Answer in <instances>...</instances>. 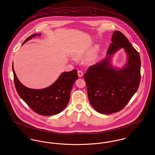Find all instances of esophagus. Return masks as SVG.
<instances>
[{"label": "esophagus", "instance_id": "34e87169", "mask_svg": "<svg viewBox=\"0 0 155 155\" xmlns=\"http://www.w3.org/2000/svg\"><path fill=\"white\" fill-rule=\"evenodd\" d=\"M78 76H79V77H82V76H83V71H81V70H78Z\"/></svg>", "mask_w": 155, "mask_h": 155}]
</instances>
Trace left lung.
I'll use <instances>...</instances> for the list:
<instances>
[{
	"mask_svg": "<svg viewBox=\"0 0 155 155\" xmlns=\"http://www.w3.org/2000/svg\"><path fill=\"white\" fill-rule=\"evenodd\" d=\"M107 58L89 67L84 75L89 100L95 110L110 114L123 109L139 87L141 60L139 53L120 31H113ZM124 47L128 62L124 69L110 66L111 55Z\"/></svg>",
	"mask_w": 155,
	"mask_h": 155,
	"instance_id": "obj_1",
	"label": "left lung"
}]
</instances>
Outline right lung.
Masks as SVG:
<instances>
[{"mask_svg":"<svg viewBox=\"0 0 155 155\" xmlns=\"http://www.w3.org/2000/svg\"><path fill=\"white\" fill-rule=\"evenodd\" d=\"M36 33L28 37L22 44L36 36ZM14 82L20 97L35 112L43 116L57 114L63 110L69 102L72 87L78 79L76 69L63 73L51 86L42 89L28 88L18 81L14 67Z\"/></svg>","mask_w":155,"mask_h":155,"instance_id":"obj_1","label":"right lung"}]
</instances>
